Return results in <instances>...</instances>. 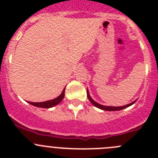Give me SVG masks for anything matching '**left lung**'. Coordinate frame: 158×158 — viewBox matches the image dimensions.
Instances as JSON below:
<instances>
[{"label": "left lung", "instance_id": "1", "mask_svg": "<svg viewBox=\"0 0 158 158\" xmlns=\"http://www.w3.org/2000/svg\"><path fill=\"white\" fill-rule=\"evenodd\" d=\"M87 96H88V98H89V101L91 102L92 104H93V105L95 106V107H98V108H100V109L104 110V111H119V110L124 109V108H126V107H129V106L132 105V104H135V102H136V100H135V101L132 102V103H131V104H127V105L122 106V107H112V106H104V105H101V104H98V103H96V102H95L94 100H93V99L91 98V96H90V95H89V91H88V89H87Z\"/></svg>", "mask_w": 158, "mask_h": 158}]
</instances>
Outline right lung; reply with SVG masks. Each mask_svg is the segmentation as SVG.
Wrapping results in <instances>:
<instances>
[{
  "label": "right lung",
  "instance_id": "1",
  "mask_svg": "<svg viewBox=\"0 0 158 158\" xmlns=\"http://www.w3.org/2000/svg\"><path fill=\"white\" fill-rule=\"evenodd\" d=\"M65 89H63L62 93H61L59 96H58L57 98L54 99V100H47L45 102H40V103H34V102H29V104H31V105H34L35 107H43V108H50V107H52L54 106L57 105L63 100L64 96H65Z\"/></svg>",
  "mask_w": 158,
  "mask_h": 158
}]
</instances>
